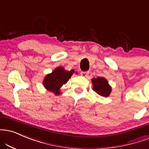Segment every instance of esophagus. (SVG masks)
<instances>
[{"label":"esophagus","mask_w":149,"mask_h":149,"mask_svg":"<svg viewBox=\"0 0 149 149\" xmlns=\"http://www.w3.org/2000/svg\"><path fill=\"white\" fill-rule=\"evenodd\" d=\"M89 71H82V72L80 73V75H81V76L82 77L87 78V77L89 76Z\"/></svg>","instance_id":"esophagus-1"}]
</instances>
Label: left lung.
I'll return each instance as SVG.
<instances>
[{
  "label": "left lung",
  "mask_w": 149,
  "mask_h": 149,
  "mask_svg": "<svg viewBox=\"0 0 149 149\" xmlns=\"http://www.w3.org/2000/svg\"><path fill=\"white\" fill-rule=\"evenodd\" d=\"M93 90L95 91L100 96L107 97L110 94L112 87L108 84L107 80L103 77H97L96 78H93L92 80Z\"/></svg>",
  "instance_id": "left-lung-1"
}]
</instances>
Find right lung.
Wrapping results in <instances>:
<instances>
[{
	"instance_id": "right-lung-1",
	"label": "right lung",
	"mask_w": 149,
	"mask_h": 149,
	"mask_svg": "<svg viewBox=\"0 0 149 149\" xmlns=\"http://www.w3.org/2000/svg\"><path fill=\"white\" fill-rule=\"evenodd\" d=\"M74 70L66 71L63 67H57L51 73L47 74L43 81L44 87L55 94H60V88L66 84L74 73Z\"/></svg>"
}]
</instances>
